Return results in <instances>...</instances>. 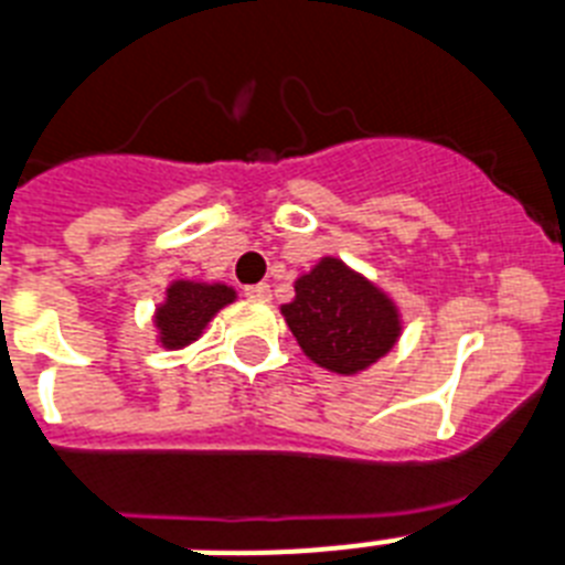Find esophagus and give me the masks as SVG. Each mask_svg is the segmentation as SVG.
Segmentation results:
<instances>
[{"label": "esophagus", "mask_w": 565, "mask_h": 565, "mask_svg": "<svg viewBox=\"0 0 565 565\" xmlns=\"http://www.w3.org/2000/svg\"><path fill=\"white\" fill-rule=\"evenodd\" d=\"M246 296L255 298V301H269V284H252V287H246Z\"/></svg>", "instance_id": "34e87169"}]
</instances>
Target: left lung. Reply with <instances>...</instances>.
<instances>
[{
	"label": "left lung",
	"instance_id": "8db88e82",
	"mask_svg": "<svg viewBox=\"0 0 565 565\" xmlns=\"http://www.w3.org/2000/svg\"><path fill=\"white\" fill-rule=\"evenodd\" d=\"M296 296L281 316L298 348L330 374L356 377L397 345L401 305L377 281L324 255L296 278Z\"/></svg>",
	"mask_w": 565,
	"mask_h": 565
}]
</instances>
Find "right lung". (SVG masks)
Returning a JSON list of instances; mask_svg holds the SVG:
<instances>
[{"mask_svg": "<svg viewBox=\"0 0 565 565\" xmlns=\"http://www.w3.org/2000/svg\"><path fill=\"white\" fill-rule=\"evenodd\" d=\"M232 301H237V290L223 281L173 278L153 310L156 345H162L164 351H182L194 345L214 322V316Z\"/></svg>", "mask_w": 565, "mask_h": 565, "instance_id": "add662e5", "label": "right lung"}]
</instances>
